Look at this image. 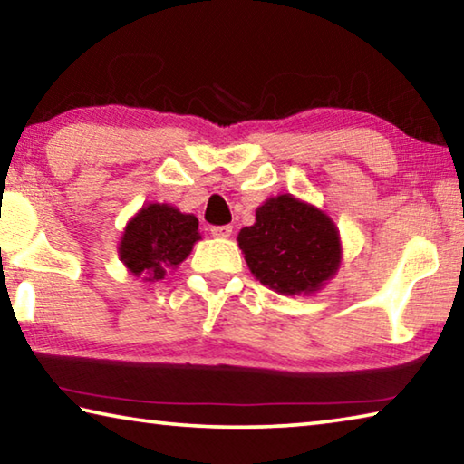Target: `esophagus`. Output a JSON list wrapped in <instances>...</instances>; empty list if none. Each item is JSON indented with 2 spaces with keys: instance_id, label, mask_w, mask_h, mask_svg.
I'll use <instances>...</instances> for the list:
<instances>
[{
  "instance_id": "esophagus-1",
  "label": "esophagus",
  "mask_w": 464,
  "mask_h": 464,
  "mask_svg": "<svg viewBox=\"0 0 464 464\" xmlns=\"http://www.w3.org/2000/svg\"><path fill=\"white\" fill-rule=\"evenodd\" d=\"M210 233L215 235V237H221V239H227V237H231V233H233V227L231 225H221V227H213V229H210Z\"/></svg>"
}]
</instances>
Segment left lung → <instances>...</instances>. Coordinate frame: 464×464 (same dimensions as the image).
<instances>
[{
  "mask_svg": "<svg viewBox=\"0 0 464 464\" xmlns=\"http://www.w3.org/2000/svg\"><path fill=\"white\" fill-rule=\"evenodd\" d=\"M256 280L280 295H315L342 264V239L332 217L293 194H278L256 210L237 235Z\"/></svg>",
  "mask_w": 464,
  "mask_h": 464,
  "instance_id": "obj_1",
  "label": "left lung"
}]
</instances>
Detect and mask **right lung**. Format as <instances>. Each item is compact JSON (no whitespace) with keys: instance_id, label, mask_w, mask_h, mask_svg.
<instances>
[{"instance_id":"add662e5","label":"right lung","mask_w":464,"mask_h":464,"mask_svg":"<svg viewBox=\"0 0 464 464\" xmlns=\"http://www.w3.org/2000/svg\"><path fill=\"white\" fill-rule=\"evenodd\" d=\"M200 239L194 215L166 202H149L124 227L119 257L132 276L157 282L176 270Z\"/></svg>"}]
</instances>
